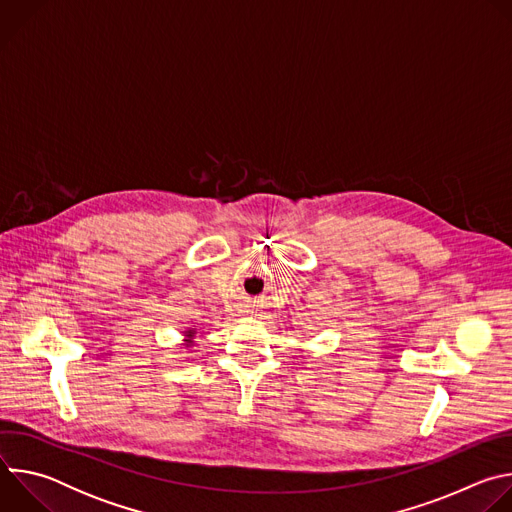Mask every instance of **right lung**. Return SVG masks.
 <instances>
[{"label": "right lung", "instance_id": "1", "mask_svg": "<svg viewBox=\"0 0 512 512\" xmlns=\"http://www.w3.org/2000/svg\"><path fill=\"white\" fill-rule=\"evenodd\" d=\"M194 336H196V330H194V328H188V330L184 332V344H186V346H192Z\"/></svg>", "mask_w": 512, "mask_h": 512}]
</instances>
